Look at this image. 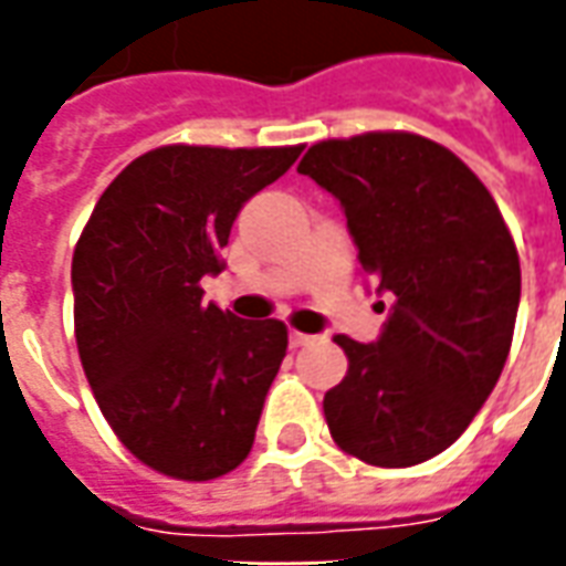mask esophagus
I'll return each instance as SVG.
<instances>
[{
	"label": "esophagus",
	"instance_id": "34e87169",
	"mask_svg": "<svg viewBox=\"0 0 566 566\" xmlns=\"http://www.w3.org/2000/svg\"><path fill=\"white\" fill-rule=\"evenodd\" d=\"M287 339H291V348H303V345L312 343V336H306V333H300V331H291Z\"/></svg>",
	"mask_w": 566,
	"mask_h": 566
}]
</instances>
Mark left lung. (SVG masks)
I'll list each match as a JSON object with an SVG mask.
<instances>
[{"mask_svg":"<svg viewBox=\"0 0 566 566\" xmlns=\"http://www.w3.org/2000/svg\"><path fill=\"white\" fill-rule=\"evenodd\" d=\"M296 172L339 199L360 266L391 294L376 343L336 336L348 373L324 394L333 442L373 467L430 461L510 355L522 296L510 227L470 166L416 133L318 142Z\"/></svg>","mask_w":566,"mask_h":566,"instance_id":"8db88e82","label":"left lung"}]
</instances>
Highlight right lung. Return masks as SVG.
I'll list each match as a JSON object with an SVG mask.
<instances>
[{
    "instance_id": "right-lung-1",
    "label": "right lung",
    "mask_w": 566,
    "mask_h": 566,
    "mask_svg": "<svg viewBox=\"0 0 566 566\" xmlns=\"http://www.w3.org/2000/svg\"><path fill=\"white\" fill-rule=\"evenodd\" d=\"M303 145H163L117 175L72 258L84 376L117 439L150 470L209 482L245 461L287 352L282 321L202 300L235 214Z\"/></svg>"
}]
</instances>
